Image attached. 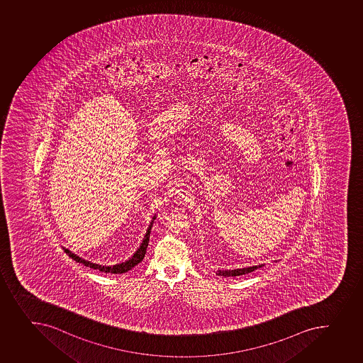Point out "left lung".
<instances>
[{
	"mask_svg": "<svg viewBox=\"0 0 363 363\" xmlns=\"http://www.w3.org/2000/svg\"><path fill=\"white\" fill-rule=\"evenodd\" d=\"M262 267H264V264L252 265V267H247V268L233 269V270H218L216 274L218 276H224V277H229V276L235 277V276H242V274L255 272L256 269L262 268Z\"/></svg>",
	"mask_w": 363,
	"mask_h": 363,
	"instance_id": "1",
	"label": "left lung"
}]
</instances>
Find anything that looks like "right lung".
<instances>
[{
	"instance_id": "1",
	"label": "right lung",
	"mask_w": 363,
	"mask_h": 363,
	"mask_svg": "<svg viewBox=\"0 0 363 363\" xmlns=\"http://www.w3.org/2000/svg\"><path fill=\"white\" fill-rule=\"evenodd\" d=\"M155 216H153L150 225H148L147 231L145 235L143 243L140 244V247H138V250L134 252L132 257L128 258L127 261L123 262V263H118L116 265H100L96 263H91V262L86 261L82 257H79L78 255L73 254L72 251L68 250L66 247H64L65 252L75 262L82 263L85 267H89V268L95 269L99 272H106V274H125V272H130V269L134 268L135 265L139 264L143 259H144L145 254H146V249H147L148 240H150V233H151L152 225L155 222Z\"/></svg>"
}]
</instances>
